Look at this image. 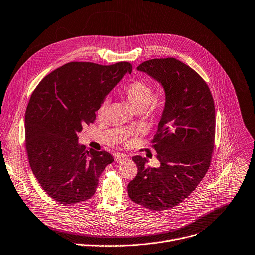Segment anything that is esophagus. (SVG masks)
<instances>
[{
  "label": "esophagus",
  "mask_w": 255,
  "mask_h": 255,
  "mask_svg": "<svg viewBox=\"0 0 255 255\" xmlns=\"http://www.w3.org/2000/svg\"><path fill=\"white\" fill-rule=\"evenodd\" d=\"M128 157H127V155H125V154H117L116 156H115V161L116 162H118V163H121V162H123L124 160H126Z\"/></svg>",
  "instance_id": "obj_1"
}]
</instances>
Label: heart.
Returning a JSON list of instances; mask_svg holds the SVG:
<instances>
[{"label":"heart","mask_w":255,"mask_h":255,"mask_svg":"<svg viewBox=\"0 0 255 255\" xmlns=\"http://www.w3.org/2000/svg\"><path fill=\"white\" fill-rule=\"evenodd\" d=\"M122 94L128 101L133 111H144L150 104L152 105V108H157L159 106L158 99L154 98L155 93L153 86L142 80H136L129 83L122 90ZM109 105V99H105L100 104L97 109V117L99 119L102 120L106 118Z\"/></svg>","instance_id":"b5f03b06"}]
</instances>
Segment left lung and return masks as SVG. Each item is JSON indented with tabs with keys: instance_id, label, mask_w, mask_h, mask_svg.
I'll return each instance as SVG.
<instances>
[{
	"instance_id": "8db88e82",
	"label": "left lung",
	"mask_w": 255,
	"mask_h": 255,
	"mask_svg": "<svg viewBox=\"0 0 255 255\" xmlns=\"http://www.w3.org/2000/svg\"><path fill=\"white\" fill-rule=\"evenodd\" d=\"M137 70L162 85L165 107L151 140L160 166L133 156L137 174L128 190L133 202L159 211L179 204L206 174L214 148V102L205 81L174 58L148 60Z\"/></svg>"
}]
</instances>
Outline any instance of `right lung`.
<instances>
[{
    "label": "right lung",
    "instance_id": "add662e5",
    "mask_svg": "<svg viewBox=\"0 0 255 255\" xmlns=\"http://www.w3.org/2000/svg\"><path fill=\"white\" fill-rule=\"evenodd\" d=\"M131 71L128 62L111 66L71 62L34 90L25 116L27 154L40 185L62 204L91 198L100 175L114 161L108 151L80 145L77 133L96 121L100 104Z\"/></svg>",
    "mask_w": 255,
    "mask_h": 255
}]
</instances>
